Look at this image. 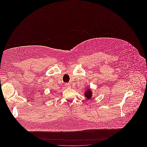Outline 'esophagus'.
Masks as SVG:
<instances>
[{
	"mask_svg": "<svg viewBox=\"0 0 147 147\" xmlns=\"http://www.w3.org/2000/svg\"><path fill=\"white\" fill-rule=\"evenodd\" d=\"M65 86L67 87V88H69V87H70V84H69V83H65Z\"/></svg>",
	"mask_w": 147,
	"mask_h": 147,
	"instance_id": "34e87169",
	"label": "esophagus"
}]
</instances>
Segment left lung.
<instances>
[{
    "instance_id": "obj_1",
    "label": "left lung",
    "mask_w": 147,
    "mask_h": 147,
    "mask_svg": "<svg viewBox=\"0 0 147 147\" xmlns=\"http://www.w3.org/2000/svg\"><path fill=\"white\" fill-rule=\"evenodd\" d=\"M92 92L91 91V89L89 88L88 89H87V90L84 92V95L86 98H87L88 99H90L92 97Z\"/></svg>"
}]
</instances>
